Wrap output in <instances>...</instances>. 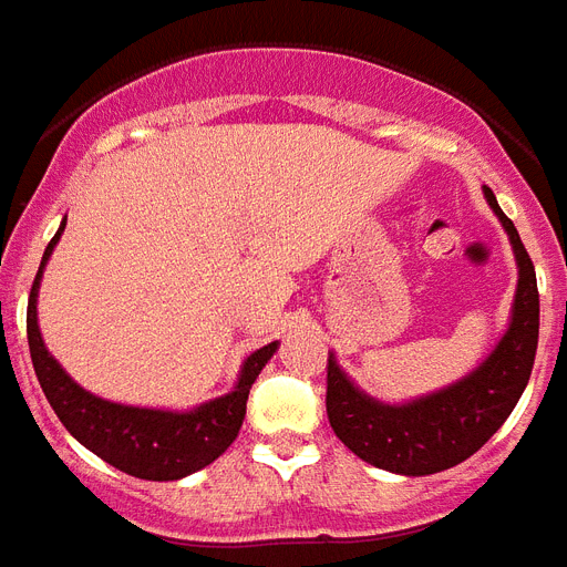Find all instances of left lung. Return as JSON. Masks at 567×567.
Returning <instances> with one entry per match:
<instances>
[{"instance_id":"obj_1","label":"left lung","mask_w":567,"mask_h":567,"mask_svg":"<svg viewBox=\"0 0 567 567\" xmlns=\"http://www.w3.org/2000/svg\"><path fill=\"white\" fill-rule=\"evenodd\" d=\"M483 195L507 229L518 265L509 329L492 355L466 379L404 404H384L367 395L329 355L326 413L340 443L370 466L413 477L457 466L507 422L530 381L538 347L536 268L492 188H483Z\"/></svg>"}]
</instances>
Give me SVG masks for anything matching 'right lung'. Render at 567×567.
<instances>
[{"label": "right lung", "instance_id": "1", "mask_svg": "<svg viewBox=\"0 0 567 567\" xmlns=\"http://www.w3.org/2000/svg\"><path fill=\"white\" fill-rule=\"evenodd\" d=\"M63 227L66 220L45 247L37 279L31 285L29 317H25L31 363L52 411L78 443L99 454L101 460H107L110 466H116L124 475L142 481H179L192 472H200L212 460H218L238 436L252 381L259 379L261 367L274 358L279 343L274 340L268 347L256 349L244 361L236 388L220 399L204 402L195 411L133 408V404L107 402L92 395L90 390L69 379V372L49 355L37 326V291H40L45 261L52 256L54 244L60 241Z\"/></svg>", "mask_w": 567, "mask_h": 567}]
</instances>
